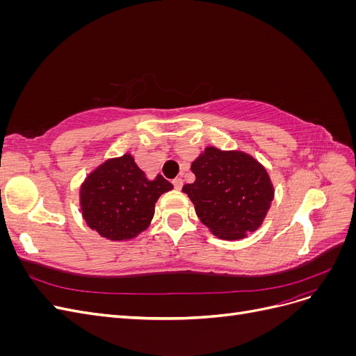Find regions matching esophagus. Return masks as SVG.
<instances>
[{
  "label": "esophagus",
  "mask_w": 356,
  "mask_h": 356,
  "mask_svg": "<svg viewBox=\"0 0 356 356\" xmlns=\"http://www.w3.org/2000/svg\"><path fill=\"white\" fill-rule=\"evenodd\" d=\"M172 184H174V187H175L177 190H181V188H182V184H184V181H182L181 178H175L174 181H172Z\"/></svg>",
  "instance_id": "1"
}]
</instances>
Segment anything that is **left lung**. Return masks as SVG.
Returning <instances> with one entry per match:
<instances>
[{"label":"left lung","instance_id":"1","mask_svg":"<svg viewBox=\"0 0 356 356\" xmlns=\"http://www.w3.org/2000/svg\"><path fill=\"white\" fill-rule=\"evenodd\" d=\"M191 170L196 181L182 191L215 236L236 241L260 227L275 190L267 170L252 156L207 147Z\"/></svg>","mask_w":356,"mask_h":356}]
</instances>
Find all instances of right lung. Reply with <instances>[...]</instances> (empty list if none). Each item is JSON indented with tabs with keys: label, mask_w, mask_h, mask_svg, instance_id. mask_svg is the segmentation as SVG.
Masks as SVG:
<instances>
[{
	"label": "right lung",
	"mask_w": 356,
	"mask_h": 356,
	"mask_svg": "<svg viewBox=\"0 0 356 356\" xmlns=\"http://www.w3.org/2000/svg\"><path fill=\"white\" fill-rule=\"evenodd\" d=\"M172 188L161 175L148 179L131 154L110 159L81 184L83 218L105 239H134L152 222L157 199Z\"/></svg>",
	"instance_id": "obj_1"
}]
</instances>
